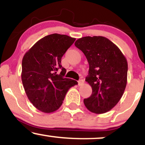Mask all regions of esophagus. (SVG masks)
Here are the masks:
<instances>
[{
    "label": "esophagus",
    "instance_id": "obj_1",
    "mask_svg": "<svg viewBox=\"0 0 145 145\" xmlns=\"http://www.w3.org/2000/svg\"><path fill=\"white\" fill-rule=\"evenodd\" d=\"M84 84V80H80L78 81V86H82Z\"/></svg>",
    "mask_w": 145,
    "mask_h": 145
}]
</instances>
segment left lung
Here are the masks:
<instances>
[{
  "instance_id": "8db88e82",
  "label": "left lung",
  "mask_w": 145,
  "mask_h": 145,
  "mask_svg": "<svg viewBox=\"0 0 145 145\" xmlns=\"http://www.w3.org/2000/svg\"><path fill=\"white\" fill-rule=\"evenodd\" d=\"M75 46L83 52L89 64L86 82L92 92L89 98L84 99V103L97 114L110 111L121 99L126 86V58L114 43L103 36L79 38Z\"/></svg>"
}]
</instances>
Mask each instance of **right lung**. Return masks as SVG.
I'll use <instances>...</instances> for the list:
<instances>
[{"label": "right lung", "instance_id": "obj_1", "mask_svg": "<svg viewBox=\"0 0 145 145\" xmlns=\"http://www.w3.org/2000/svg\"><path fill=\"white\" fill-rule=\"evenodd\" d=\"M75 40L67 35H48L36 42L23 57V86L29 101L42 112L57 111L68 90L78 84L76 80L63 77L66 69L61 65L63 55ZM59 69L62 70L59 74Z\"/></svg>", "mask_w": 145, "mask_h": 145}]
</instances>
